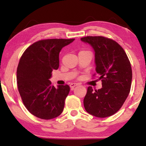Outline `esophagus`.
Masks as SVG:
<instances>
[{
	"instance_id": "obj_1",
	"label": "esophagus",
	"mask_w": 146,
	"mask_h": 146,
	"mask_svg": "<svg viewBox=\"0 0 146 146\" xmlns=\"http://www.w3.org/2000/svg\"><path fill=\"white\" fill-rule=\"evenodd\" d=\"M78 85V84H76V83H72V84H70V87L71 90H73L74 88V87H76Z\"/></svg>"
}]
</instances>
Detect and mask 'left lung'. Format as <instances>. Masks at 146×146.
<instances>
[{"label": "left lung", "mask_w": 146, "mask_h": 146, "mask_svg": "<svg viewBox=\"0 0 146 146\" xmlns=\"http://www.w3.org/2000/svg\"><path fill=\"white\" fill-rule=\"evenodd\" d=\"M81 41L89 44L94 51L96 72L102 80V88H88L84 99L86 111L97 117L116 113L130 91L132 71L128 58L121 46L103 36H86Z\"/></svg>", "instance_id": "left-lung-1"}]
</instances>
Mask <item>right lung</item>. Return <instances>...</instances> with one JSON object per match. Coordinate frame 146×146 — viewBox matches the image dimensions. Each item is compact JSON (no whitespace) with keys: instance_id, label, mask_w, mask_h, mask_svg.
<instances>
[{"instance_id":"obj_1","label":"right lung","mask_w":146,"mask_h":146,"mask_svg":"<svg viewBox=\"0 0 146 146\" xmlns=\"http://www.w3.org/2000/svg\"><path fill=\"white\" fill-rule=\"evenodd\" d=\"M74 39H47L36 42L20 59L17 71L18 89L27 109L43 119L55 118L62 112L68 85L55 88L50 78L59 67V54Z\"/></svg>"}]
</instances>
